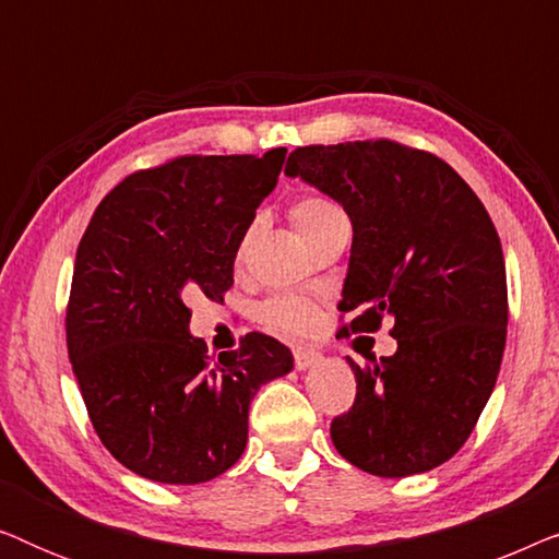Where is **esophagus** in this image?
I'll return each instance as SVG.
<instances>
[{
  "label": "esophagus",
  "instance_id": "esophagus-1",
  "mask_svg": "<svg viewBox=\"0 0 559 559\" xmlns=\"http://www.w3.org/2000/svg\"><path fill=\"white\" fill-rule=\"evenodd\" d=\"M293 358H295V369L305 371V369H310V366L318 361L320 354H318V350H312V348H295Z\"/></svg>",
  "mask_w": 559,
  "mask_h": 559
}]
</instances>
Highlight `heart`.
<instances>
[{
	"label": "heart",
	"mask_w": 559,
	"mask_h": 559,
	"mask_svg": "<svg viewBox=\"0 0 559 559\" xmlns=\"http://www.w3.org/2000/svg\"><path fill=\"white\" fill-rule=\"evenodd\" d=\"M289 218H293L297 234L302 236L310 249L318 241H323L325 236L341 231V228H348L346 211L328 195L318 193L297 198L289 205ZM259 318L264 320V325H270L277 333L305 335L318 323V308L316 302L302 295H272L259 308Z\"/></svg>",
	"instance_id": "b5f03b06"
}]
</instances>
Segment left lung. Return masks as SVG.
<instances>
[{
	"label": "left lung",
	"mask_w": 559,
	"mask_h": 559,
	"mask_svg": "<svg viewBox=\"0 0 559 559\" xmlns=\"http://www.w3.org/2000/svg\"><path fill=\"white\" fill-rule=\"evenodd\" d=\"M285 173L354 224L341 333H377L389 320L396 338L394 356L348 358L356 400L331 423L335 450L381 478L438 468L476 427L507 346V266L491 216L445 159L394 140L297 147Z\"/></svg>",
	"instance_id": "obj_1"
}]
</instances>
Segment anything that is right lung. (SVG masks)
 <instances>
[{"label":"right lung","instance_id":"add662e5","mask_svg":"<svg viewBox=\"0 0 559 559\" xmlns=\"http://www.w3.org/2000/svg\"><path fill=\"white\" fill-rule=\"evenodd\" d=\"M287 150L182 155L127 175L98 203L75 251L68 356L104 448L157 484H203L247 448L249 404L293 354L264 333L209 356L188 300H224L259 203Z\"/></svg>","mask_w":559,"mask_h":559}]
</instances>
